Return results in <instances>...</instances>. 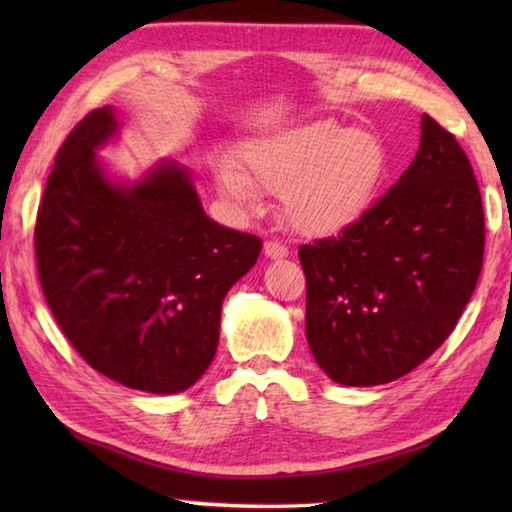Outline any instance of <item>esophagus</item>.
Returning <instances> with one entry per match:
<instances>
[{
  "mask_svg": "<svg viewBox=\"0 0 512 512\" xmlns=\"http://www.w3.org/2000/svg\"><path fill=\"white\" fill-rule=\"evenodd\" d=\"M264 255L268 259H284V257H289V248L282 246L280 241H266Z\"/></svg>",
  "mask_w": 512,
  "mask_h": 512,
  "instance_id": "esophagus-1",
  "label": "esophagus"
}]
</instances>
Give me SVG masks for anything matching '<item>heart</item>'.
Segmentation results:
<instances>
[{"instance_id":"1","label":"heart","mask_w":512,"mask_h":512,"mask_svg":"<svg viewBox=\"0 0 512 512\" xmlns=\"http://www.w3.org/2000/svg\"><path fill=\"white\" fill-rule=\"evenodd\" d=\"M246 167H214L225 201L244 212L262 207L264 192L282 196L284 219L302 237H332L357 223L375 203L391 167L381 137L334 119L277 128L246 142Z\"/></svg>"}]
</instances>
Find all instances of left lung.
<instances>
[{"instance_id": "8db88e82", "label": "left lung", "mask_w": 512, "mask_h": 512, "mask_svg": "<svg viewBox=\"0 0 512 512\" xmlns=\"http://www.w3.org/2000/svg\"><path fill=\"white\" fill-rule=\"evenodd\" d=\"M420 149L400 180L341 237L300 246L305 329L343 386L404 377L452 334L483 262V207L456 137L422 115Z\"/></svg>"}]
</instances>
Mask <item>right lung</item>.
<instances>
[{"mask_svg": "<svg viewBox=\"0 0 512 512\" xmlns=\"http://www.w3.org/2000/svg\"><path fill=\"white\" fill-rule=\"evenodd\" d=\"M121 128L103 106L60 146L36 223L40 284L94 370L135 391L183 393L210 368L225 293L262 241L212 221L178 162L115 176L99 151Z\"/></svg>", "mask_w": 512, "mask_h": 512, "instance_id": "add662e5", "label": "right lung"}]
</instances>
